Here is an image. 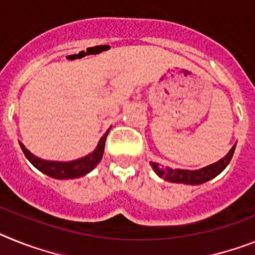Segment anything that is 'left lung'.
I'll use <instances>...</instances> for the list:
<instances>
[{"label":"left lung","mask_w":255,"mask_h":255,"mask_svg":"<svg viewBox=\"0 0 255 255\" xmlns=\"http://www.w3.org/2000/svg\"><path fill=\"white\" fill-rule=\"evenodd\" d=\"M235 147L236 144L233 145L227 155L222 159L213 164H209L206 167L200 168V170H180V168H170V167H162L159 163H154L150 162L151 167L155 171V174L159 177L164 179V180L171 181V183H183V184H190V185H198V184L206 183V181L211 180L213 177L218 176V175L228 166L235 153Z\"/></svg>","instance_id":"obj_1"}]
</instances>
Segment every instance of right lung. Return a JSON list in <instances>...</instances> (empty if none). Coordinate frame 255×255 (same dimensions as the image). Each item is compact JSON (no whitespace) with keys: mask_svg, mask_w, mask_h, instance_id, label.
Returning <instances> with one entry per match:
<instances>
[{"mask_svg":"<svg viewBox=\"0 0 255 255\" xmlns=\"http://www.w3.org/2000/svg\"><path fill=\"white\" fill-rule=\"evenodd\" d=\"M110 129L101 137V140L98 141L97 146L91 154H88L85 157L79 158V159L70 160V162H57V160H45L41 158L36 157L28 149H25L24 145L22 142H19L20 147H22L23 153L27 157V159L35 166L37 170L44 172L45 175H48L54 179H76V177H81L87 175L88 172H91L93 168L100 163V160L102 159L105 149V141L108 137V133Z\"/></svg>","mask_w":255,"mask_h":255,"instance_id":"right-lung-1","label":"right lung"}]
</instances>
